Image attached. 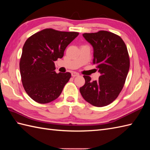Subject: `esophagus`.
<instances>
[{
	"mask_svg": "<svg viewBox=\"0 0 150 150\" xmlns=\"http://www.w3.org/2000/svg\"><path fill=\"white\" fill-rule=\"evenodd\" d=\"M79 74L77 72H72L71 73V76L73 77H77V76H79Z\"/></svg>",
	"mask_w": 150,
	"mask_h": 150,
	"instance_id": "obj_1",
	"label": "esophagus"
}]
</instances>
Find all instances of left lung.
Here are the masks:
<instances>
[{
    "mask_svg": "<svg viewBox=\"0 0 150 150\" xmlns=\"http://www.w3.org/2000/svg\"><path fill=\"white\" fill-rule=\"evenodd\" d=\"M93 47V63L100 72L98 81L84 75L85 84L80 92L86 101L93 106L103 107L119 96L129 69V57L123 40L107 31L83 35Z\"/></svg>",
    "mask_w": 150,
    "mask_h": 150,
    "instance_id": "left-lung-1",
    "label": "left lung"
}]
</instances>
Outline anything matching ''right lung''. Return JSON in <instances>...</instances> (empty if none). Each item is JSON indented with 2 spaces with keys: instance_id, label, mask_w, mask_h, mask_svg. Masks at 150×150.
<instances>
[{
  "instance_id": "1",
  "label": "right lung",
  "mask_w": 150,
  "mask_h": 150,
  "mask_svg": "<svg viewBox=\"0 0 150 150\" xmlns=\"http://www.w3.org/2000/svg\"><path fill=\"white\" fill-rule=\"evenodd\" d=\"M78 35L74 31L47 28L25 42L19 66L22 85L33 100L49 103L61 94L71 75L69 72L57 73L54 61L62 58L66 47Z\"/></svg>"
}]
</instances>
